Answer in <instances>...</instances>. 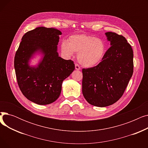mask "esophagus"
Wrapping results in <instances>:
<instances>
[{
  "mask_svg": "<svg viewBox=\"0 0 148 148\" xmlns=\"http://www.w3.org/2000/svg\"><path fill=\"white\" fill-rule=\"evenodd\" d=\"M75 68L76 70H80V67L78 64H75Z\"/></svg>",
  "mask_w": 148,
  "mask_h": 148,
  "instance_id": "1",
  "label": "esophagus"
}]
</instances>
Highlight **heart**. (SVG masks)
Wrapping results in <instances>:
<instances>
[{
	"label": "heart",
	"mask_w": 148,
	"mask_h": 148,
	"mask_svg": "<svg viewBox=\"0 0 148 148\" xmlns=\"http://www.w3.org/2000/svg\"><path fill=\"white\" fill-rule=\"evenodd\" d=\"M60 50L66 58L78 53L77 59L85 68H92L103 60L106 50V44L100 38L85 34H77L69 36L66 41L62 42Z\"/></svg>",
	"instance_id": "1"
}]
</instances>
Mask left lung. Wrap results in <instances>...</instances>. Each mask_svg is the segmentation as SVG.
Listing matches in <instances>:
<instances>
[{"mask_svg": "<svg viewBox=\"0 0 148 148\" xmlns=\"http://www.w3.org/2000/svg\"><path fill=\"white\" fill-rule=\"evenodd\" d=\"M105 34L110 48L103 60L82 70L83 95L90 104L99 107L120 99L133 73V51L125 38L111 32Z\"/></svg>", "mask_w": 148, "mask_h": 148, "instance_id": "obj_1", "label": "left lung"}]
</instances>
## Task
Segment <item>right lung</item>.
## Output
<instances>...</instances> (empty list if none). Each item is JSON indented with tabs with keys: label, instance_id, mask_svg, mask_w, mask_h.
<instances>
[{
	"label": "right lung",
	"instance_id": "right-lung-1",
	"mask_svg": "<svg viewBox=\"0 0 148 148\" xmlns=\"http://www.w3.org/2000/svg\"><path fill=\"white\" fill-rule=\"evenodd\" d=\"M62 32L54 28L39 27L26 33L14 58L18 86L24 96L39 105L51 104L59 98L63 81L75 69L71 60L59 56L58 45ZM41 58L35 66L31 61Z\"/></svg>",
	"mask_w": 148,
	"mask_h": 148
}]
</instances>
